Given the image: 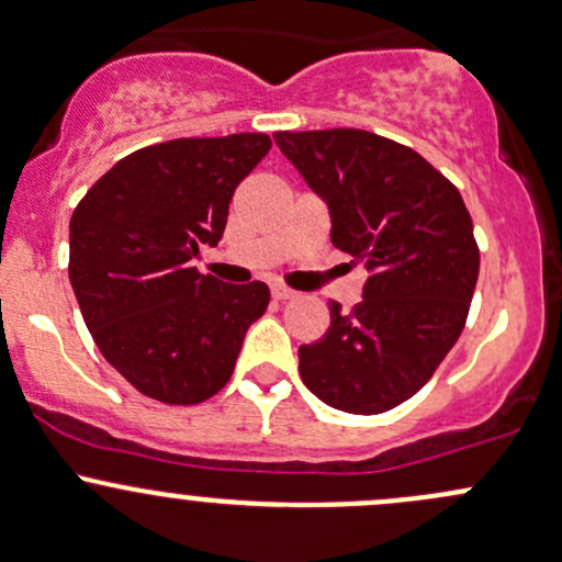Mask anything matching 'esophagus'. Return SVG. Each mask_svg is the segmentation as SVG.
<instances>
[{"instance_id": "esophagus-1", "label": "esophagus", "mask_w": 562, "mask_h": 562, "mask_svg": "<svg viewBox=\"0 0 562 562\" xmlns=\"http://www.w3.org/2000/svg\"><path fill=\"white\" fill-rule=\"evenodd\" d=\"M270 292H273V297H276V300H281V303H286V300H294V297H297V292H294V289L281 286V283H276V286L270 289Z\"/></svg>"}]
</instances>
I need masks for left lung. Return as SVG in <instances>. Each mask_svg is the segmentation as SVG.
Segmentation results:
<instances>
[{
	"label": "left lung",
	"mask_w": 562,
	"mask_h": 562,
	"mask_svg": "<svg viewBox=\"0 0 562 562\" xmlns=\"http://www.w3.org/2000/svg\"><path fill=\"white\" fill-rule=\"evenodd\" d=\"M281 153L327 203L331 244L370 279L353 311L329 303L300 378L329 407L378 415L428 383L461 337L480 249L461 192L415 149L370 131H279Z\"/></svg>",
	"instance_id": "obj_1"
}]
</instances>
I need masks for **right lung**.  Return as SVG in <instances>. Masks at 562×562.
<instances>
[{
  "label": "right lung",
  "mask_w": 562,
  "mask_h": 562,
  "mask_svg": "<svg viewBox=\"0 0 562 562\" xmlns=\"http://www.w3.org/2000/svg\"><path fill=\"white\" fill-rule=\"evenodd\" d=\"M268 134L173 138L114 162L69 222V281L95 346L149 400L206 402L233 375L246 329L270 303L262 281L198 273L235 187Z\"/></svg>",
  "instance_id": "add662e5"
}]
</instances>
